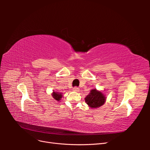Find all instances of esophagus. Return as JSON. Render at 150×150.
<instances>
[{
  "mask_svg": "<svg viewBox=\"0 0 150 150\" xmlns=\"http://www.w3.org/2000/svg\"><path fill=\"white\" fill-rule=\"evenodd\" d=\"M72 90H73V91L76 93H78L79 91V89L77 87H74L73 89H72Z\"/></svg>",
  "mask_w": 150,
  "mask_h": 150,
  "instance_id": "34e87169",
  "label": "esophagus"
}]
</instances>
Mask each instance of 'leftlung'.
Returning <instances> with one entry per match:
<instances>
[{
	"label": "left lung",
	"instance_id": "left-lung-1",
	"mask_svg": "<svg viewBox=\"0 0 150 150\" xmlns=\"http://www.w3.org/2000/svg\"><path fill=\"white\" fill-rule=\"evenodd\" d=\"M85 102L91 108H98L103 106L106 101V97L101 91L93 89L90 91L85 98Z\"/></svg>",
	"mask_w": 150,
	"mask_h": 150
}]
</instances>
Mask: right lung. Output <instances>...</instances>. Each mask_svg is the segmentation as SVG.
<instances>
[{
    "instance_id": "1",
    "label": "right lung",
    "mask_w": 150,
    "mask_h": 150,
    "mask_svg": "<svg viewBox=\"0 0 150 150\" xmlns=\"http://www.w3.org/2000/svg\"><path fill=\"white\" fill-rule=\"evenodd\" d=\"M52 98L55 99V100L57 101H60L61 100V99L63 96V95L62 93H59V92H56L55 91H53V92L51 94Z\"/></svg>"
}]
</instances>
